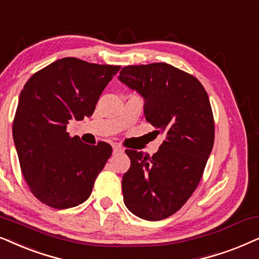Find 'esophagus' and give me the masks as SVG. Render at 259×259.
<instances>
[{"mask_svg":"<svg viewBox=\"0 0 259 259\" xmlns=\"http://www.w3.org/2000/svg\"><path fill=\"white\" fill-rule=\"evenodd\" d=\"M112 150H113V154L122 153V151H123V148H120L119 146H117V144H113V146H112Z\"/></svg>","mask_w":259,"mask_h":259,"instance_id":"1","label":"esophagus"}]
</instances>
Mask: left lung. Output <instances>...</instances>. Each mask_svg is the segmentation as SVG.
<instances>
[{
    "label": "left lung",
    "instance_id": "left-lung-1",
    "mask_svg": "<svg viewBox=\"0 0 259 259\" xmlns=\"http://www.w3.org/2000/svg\"><path fill=\"white\" fill-rule=\"evenodd\" d=\"M120 82L144 99V116L165 140L153 156L129 150L123 175L124 204L141 219L156 222L178 212L195 191L214 142L207 92L198 79L165 63L125 66Z\"/></svg>",
    "mask_w": 259,
    "mask_h": 259
}]
</instances>
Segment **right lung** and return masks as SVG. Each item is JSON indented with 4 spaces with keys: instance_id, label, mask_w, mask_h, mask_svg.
<instances>
[{
    "instance_id": "add662e5",
    "label": "right lung",
    "mask_w": 259,
    "mask_h": 259,
    "mask_svg": "<svg viewBox=\"0 0 259 259\" xmlns=\"http://www.w3.org/2000/svg\"><path fill=\"white\" fill-rule=\"evenodd\" d=\"M120 66L63 58L28 79L20 94L13 137L23 178L50 207L78 206L91 195L112 148L82 143L66 132L68 120L94 113L102 92Z\"/></svg>"
}]
</instances>
